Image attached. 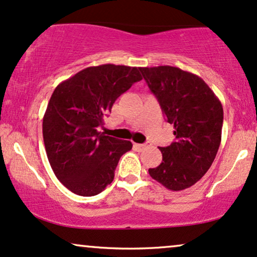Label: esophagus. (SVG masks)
<instances>
[{"label":"esophagus","mask_w":257,"mask_h":257,"mask_svg":"<svg viewBox=\"0 0 257 257\" xmlns=\"http://www.w3.org/2000/svg\"><path fill=\"white\" fill-rule=\"evenodd\" d=\"M149 145H147V144H135V147L138 148V149H140V151H144V149H146L148 147Z\"/></svg>","instance_id":"34e87169"}]
</instances>
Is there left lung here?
Segmentation results:
<instances>
[{"mask_svg":"<svg viewBox=\"0 0 257 257\" xmlns=\"http://www.w3.org/2000/svg\"><path fill=\"white\" fill-rule=\"evenodd\" d=\"M174 125V142L161 147L162 161L149 175L171 191L191 187L215 160L222 140L223 106L209 85L196 74L174 66L140 67Z\"/></svg>","mask_w":257,"mask_h":257,"instance_id":"1","label":"left lung"}]
</instances>
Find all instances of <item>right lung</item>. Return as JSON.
<instances>
[{
  "label": "right lung",
  "mask_w": 257,
  "mask_h": 257,
  "mask_svg": "<svg viewBox=\"0 0 257 257\" xmlns=\"http://www.w3.org/2000/svg\"><path fill=\"white\" fill-rule=\"evenodd\" d=\"M141 79L138 67L104 64L79 71L53 91L42 135L52 170L71 192L96 196L112 183L119 158L133 145L98 126L115 100Z\"/></svg>",
  "instance_id": "right-lung-1"
}]
</instances>
